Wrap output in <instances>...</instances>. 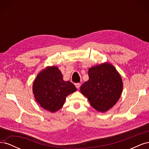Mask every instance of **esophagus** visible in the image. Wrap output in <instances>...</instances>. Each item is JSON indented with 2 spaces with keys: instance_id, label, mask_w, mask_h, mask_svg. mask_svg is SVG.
Here are the masks:
<instances>
[{
  "instance_id": "esophagus-1",
  "label": "esophagus",
  "mask_w": 149,
  "mask_h": 149,
  "mask_svg": "<svg viewBox=\"0 0 149 149\" xmlns=\"http://www.w3.org/2000/svg\"><path fill=\"white\" fill-rule=\"evenodd\" d=\"M80 86H81L80 83H76L75 84V86H76V88H77V89H79L80 88Z\"/></svg>"
}]
</instances>
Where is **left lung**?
I'll list each match as a JSON object with an SVG mask.
<instances>
[{
    "instance_id": "left-lung-1",
    "label": "left lung",
    "mask_w": 149,
    "mask_h": 149,
    "mask_svg": "<svg viewBox=\"0 0 149 149\" xmlns=\"http://www.w3.org/2000/svg\"><path fill=\"white\" fill-rule=\"evenodd\" d=\"M89 79L80 88V91L88 98L96 111L105 112L119 100L123 82L119 72L109 63L92 66L88 70Z\"/></svg>"
}]
</instances>
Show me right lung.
<instances>
[{"label": "right lung", "instance_id": "right-lung-1", "mask_svg": "<svg viewBox=\"0 0 149 149\" xmlns=\"http://www.w3.org/2000/svg\"><path fill=\"white\" fill-rule=\"evenodd\" d=\"M32 90L35 100L40 106L55 112L63 106L66 96L77 89L71 82L63 80L57 66H47L37 74Z\"/></svg>", "mask_w": 149, "mask_h": 149}]
</instances>
